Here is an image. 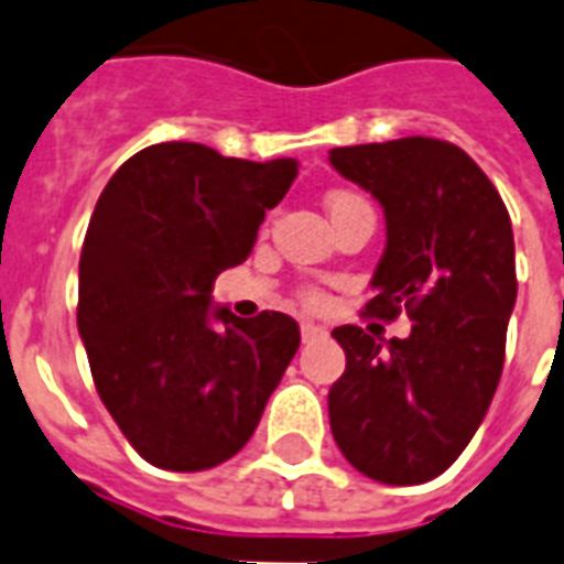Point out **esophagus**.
I'll use <instances>...</instances> for the list:
<instances>
[{"label": "esophagus", "mask_w": 564, "mask_h": 564, "mask_svg": "<svg viewBox=\"0 0 564 564\" xmlns=\"http://www.w3.org/2000/svg\"><path fill=\"white\" fill-rule=\"evenodd\" d=\"M327 329L318 327V324L313 322H301V338H304V345H310V341H315V338H322Z\"/></svg>", "instance_id": "34e87169"}]
</instances>
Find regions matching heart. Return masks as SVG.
<instances>
[{
    "instance_id": "obj_1",
    "label": "heart",
    "mask_w": 564,
    "mask_h": 564,
    "mask_svg": "<svg viewBox=\"0 0 564 564\" xmlns=\"http://www.w3.org/2000/svg\"><path fill=\"white\" fill-rule=\"evenodd\" d=\"M345 199H356L354 194H329V199H327V208L329 205H338V203H345ZM310 301H315L313 295H310Z\"/></svg>"
}]
</instances>
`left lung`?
I'll list each match as a JSON object with an SVG mask.
<instances>
[{
	"label": "left lung",
	"mask_w": 564,
	"mask_h": 564,
	"mask_svg": "<svg viewBox=\"0 0 564 564\" xmlns=\"http://www.w3.org/2000/svg\"><path fill=\"white\" fill-rule=\"evenodd\" d=\"M329 164L386 210L365 315L414 322L391 341L333 329L347 368L329 388V429L361 475L411 487L455 464L501 379L519 290L510 214L487 173L441 139L336 148Z\"/></svg>",
	"instance_id": "1"
}]
</instances>
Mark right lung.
<instances>
[{
	"instance_id": "1",
	"label": "right lung",
	"mask_w": 564,
	"mask_h": 564,
	"mask_svg": "<svg viewBox=\"0 0 564 564\" xmlns=\"http://www.w3.org/2000/svg\"><path fill=\"white\" fill-rule=\"evenodd\" d=\"M295 159L246 162L194 141L135 153L104 187L80 251L77 329L91 379L148 464L203 473L235 457L301 345L295 318L210 306L251 254Z\"/></svg>"
}]
</instances>
